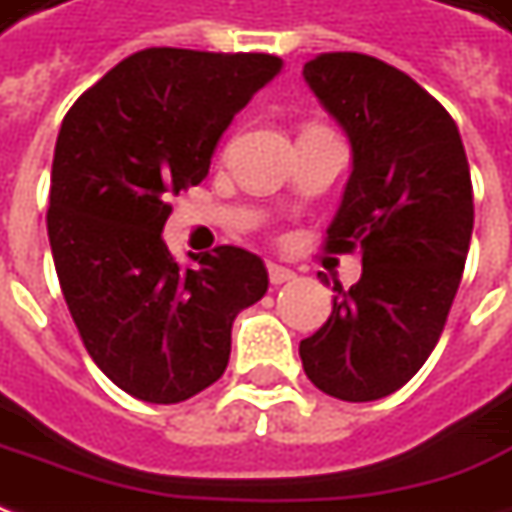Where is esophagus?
I'll list each match as a JSON object with an SVG mask.
<instances>
[{"label":"esophagus","instance_id":"34e87169","mask_svg":"<svg viewBox=\"0 0 512 512\" xmlns=\"http://www.w3.org/2000/svg\"><path fill=\"white\" fill-rule=\"evenodd\" d=\"M267 276H270V284L273 287H281V284H287V281L296 279V273L293 270H287V267H281V264H267Z\"/></svg>","mask_w":512,"mask_h":512}]
</instances>
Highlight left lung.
Returning <instances> with one entry per match:
<instances>
[{
	"label": "left lung",
	"mask_w": 512,
	"mask_h": 512,
	"mask_svg": "<svg viewBox=\"0 0 512 512\" xmlns=\"http://www.w3.org/2000/svg\"><path fill=\"white\" fill-rule=\"evenodd\" d=\"M304 78L355 152L324 250H360L363 273L349 290L332 279V315L298 355L321 392L369 403L406 386L440 341L471 248V166L448 109L392 64L321 53Z\"/></svg>",
	"instance_id": "left-lung-1"
}]
</instances>
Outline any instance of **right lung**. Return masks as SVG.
Here are the masks:
<instances>
[{
	"instance_id": "obj_1",
	"label": "right lung",
	"mask_w": 512,
	"mask_h": 512,
	"mask_svg": "<svg viewBox=\"0 0 512 512\" xmlns=\"http://www.w3.org/2000/svg\"><path fill=\"white\" fill-rule=\"evenodd\" d=\"M284 67L270 53L146 47L70 106L53 154L47 236L89 358L146 403H183L231 358L236 312L267 293L256 253L219 245L171 259L160 231L208 177L233 115Z\"/></svg>"
}]
</instances>
